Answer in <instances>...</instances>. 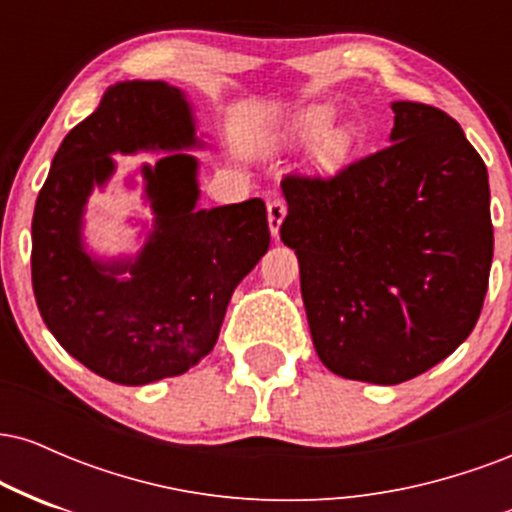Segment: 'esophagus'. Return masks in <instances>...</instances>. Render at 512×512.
<instances>
[{"instance_id":"esophagus-1","label":"esophagus","mask_w":512,"mask_h":512,"mask_svg":"<svg viewBox=\"0 0 512 512\" xmlns=\"http://www.w3.org/2000/svg\"><path fill=\"white\" fill-rule=\"evenodd\" d=\"M286 219V204L281 199H269L267 202V223L269 233H272L274 240H279V228Z\"/></svg>"}]
</instances>
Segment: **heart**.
Masks as SVG:
<instances>
[{"label": "heart", "instance_id": "heart-1", "mask_svg": "<svg viewBox=\"0 0 512 512\" xmlns=\"http://www.w3.org/2000/svg\"><path fill=\"white\" fill-rule=\"evenodd\" d=\"M332 120V108L317 103L308 105V108L291 113L286 120L276 122L269 129L264 146H267L269 154H281V151L315 144V166L322 170L334 168L346 149V134L330 129Z\"/></svg>", "mask_w": 512, "mask_h": 512}]
</instances>
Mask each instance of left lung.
Listing matches in <instances>:
<instances>
[{"label": "left lung", "instance_id": "left-lung-1", "mask_svg": "<svg viewBox=\"0 0 512 512\" xmlns=\"http://www.w3.org/2000/svg\"><path fill=\"white\" fill-rule=\"evenodd\" d=\"M390 146L332 180L286 178L310 337L332 373L397 385L477 325L493 257L484 161L443 110L395 101Z\"/></svg>", "mask_w": 512, "mask_h": 512}]
</instances>
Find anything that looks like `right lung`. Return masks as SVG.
I'll return each instance as SVG.
<instances>
[{
	"label": "right lung",
	"mask_w": 512,
	"mask_h": 512,
	"mask_svg": "<svg viewBox=\"0 0 512 512\" xmlns=\"http://www.w3.org/2000/svg\"><path fill=\"white\" fill-rule=\"evenodd\" d=\"M204 137V134H202ZM195 105L166 81H122L64 137L33 211V293L62 349L117 385L182 375L214 349L228 301L269 248L262 199L199 209ZM161 153L126 183L151 220L132 256H96L85 207L113 155Z\"/></svg>",
	"instance_id": "1"
}]
</instances>
